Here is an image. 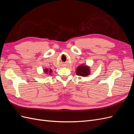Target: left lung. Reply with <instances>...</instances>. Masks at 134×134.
<instances>
[{
  "mask_svg": "<svg viewBox=\"0 0 134 134\" xmlns=\"http://www.w3.org/2000/svg\"><path fill=\"white\" fill-rule=\"evenodd\" d=\"M90 67L87 65H83L79 66L77 68V69L76 70V74L79 76H87L90 74Z\"/></svg>",
  "mask_w": 134,
  "mask_h": 134,
  "instance_id": "left-lung-1",
  "label": "left lung"
}]
</instances>
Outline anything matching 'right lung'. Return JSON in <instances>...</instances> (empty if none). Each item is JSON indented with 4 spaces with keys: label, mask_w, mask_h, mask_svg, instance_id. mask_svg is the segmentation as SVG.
Returning a JSON list of instances; mask_svg holds the SVG:
<instances>
[{
    "label": "right lung",
    "mask_w": 134,
    "mask_h": 134,
    "mask_svg": "<svg viewBox=\"0 0 134 134\" xmlns=\"http://www.w3.org/2000/svg\"><path fill=\"white\" fill-rule=\"evenodd\" d=\"M44 71L45 72H49V74H51V71H52V70H50L49 71H48V69H44Z\"/></svg>",
    "instance_id": "right-lung-1"
}]
</instances>
